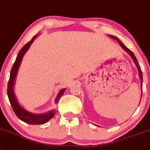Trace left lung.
Segmentation results:
<instances>
[{
  "instance_id": "left-lung-1",
  "label": "left lung",
  "mask_w": 150,
  "mask_h": 150,
  "mask_svg": "<svg viewBox=\"0 0 150 150\" xmlns=\"http://www.w3.org/2000/svg\"><path fill=\"white\" fill-rule=\"evenodd\" d=\"M109 36H110L111 39H114V40H117L118 42H119V44H120V46L122 47V49H123L124 51L127 52L129 54V56H130V57L132 58V59H133V62H134V63H135L136 66H137V68L138 69V71H139V79H140V85H141V88H142V85H143V74H142V71H141V69H140V66H139V63H138V62H137V58H136V56H134V54H133V52H132L130 51V50H129L127 47H126V46H124V44L123 43V42H122L121 41L119 40V39L117 38L116 36H111V35H109ZM141 96H142V93H141Z\"/></svg>"
}]
</instances>
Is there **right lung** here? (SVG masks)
I'll return each mask as SVG.
<instances>
[{
  "label": "right lung",
  "mask_w": 150,
  "mask_h": 150,
  "mask_svg": "<svg viewBox=\"0 0 150 150\" xmlns=\"http://www.w3.org/2000/svg\"><path fill=\"white\" fill-rule=\"evenodd\" d=\"M38 36V35L34 36L33 39L30 40V42L25 45L23 47L19 52L18 55L17 56V59L15 60V62L13 63V67L11 71V75H10V79L8 81V85H7V95H8V98L10 100V103L11 104V107L13 108V111L17 116V117L21 120L22 121L25 122L26 124H32V125H36V124H46L53 117L54 115L56 114V110H52L49 112L44 113V114H33L31 112L28 111L26 110L24 108H23L21 104H19L18 100H17L16 94L14 93V85H15V80L17 77V72H18L19 68L21 66L22 59L26 53L27 50L30 49L31 44L33 42L35 39ZM65 91V88L62 89L59 91L57 96L56 98L55 102L57 104L60 98L62 95L63 94L64 91Z\"/></svg>",
  "instance_id": "right-lung-1"
}]
</instances>
